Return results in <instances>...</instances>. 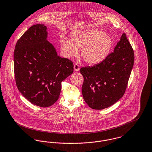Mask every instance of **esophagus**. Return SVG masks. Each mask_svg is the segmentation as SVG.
Returning <instances> with one entry per match:
<instances>
[{"label": "esophagus", "mask_w": 152, "mask_h": 152, "mask_svg": "<svg viewBox=\"0 0 152 152\" xmlns=\"http://www.w3.org/2000/svg\"><path fill=\"white\" fill-rule=\"evenodd\" d=\"M74 69L75 71H79L80 69V66L77 64H75L74 65Z\"/></svg>", "instance_id": "esophagus-1"}]
</instances>
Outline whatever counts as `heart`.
Segmentation results:
<instances>
[{
  "label": "heart",
  "mask_w": 152,
  "mask_h": 152,
  "mask_svg": "<svg viewBox=\"0 0 152 152\" xmlns=\"http://www.w3.org/2000/svg\"><path fill=\"white\" fill-rule=\"evenodd\" d=\"M113 40L107 33L98 29H91L73 34L70 40L65 37L61 39V48L67 57L77 53L89 65H96L104 61L110 53Z\"/></svg>",
  "instance_id": "heart-1"
}]
</instances>
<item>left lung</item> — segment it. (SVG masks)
<instances>
[{
	"label": "left lung",
	"instance_id": "left-lung-1",
	"mask_svg": "<svg viewBox=\"0 0 152 152\" xmlns=\"http://www.w3.org/2000/svg\"><path fill=\"white\" fill-rule=\"evenodd\" d=\"M134 62V50L124 33L114 52L104 61L81 68L84 77L82 94L89 107L102 110L113 105L124 96Z\"/></svg>",
	"mask_w": 152,
	"mask_h": 152
}]
</instances>
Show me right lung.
<instances>
[{
  "mask_svg": "<svg viewBox=\"0 0 152 152\" xmlns=\"http://www.w3.org/2000/svg\"><path fill=\"white\" fill-rule=\"evenodd\" d=\"M46 27L37 24L21 36L14 52V69L19 92L32 104L48 107L58 100L61 82L73 72L70 60L57 56L47 41Z\"/></svg>",
  "mask_w": 152,
  "mask_h": 152,
  "instance_id": "add662e5",
  "label": "right lung"
}]
</instances>
